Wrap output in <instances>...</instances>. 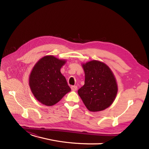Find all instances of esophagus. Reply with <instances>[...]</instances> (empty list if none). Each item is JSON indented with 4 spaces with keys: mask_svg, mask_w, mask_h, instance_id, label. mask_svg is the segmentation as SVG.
Wrapping results in <instances>:
<instances>
[{
    "mask_svg": "<svg viewBox=\"0 0 149 149\" xmlns=\"http://www.w3.org/2000/svg\"><path fill=\"white\" fill-rule=\"evenodd\" d=\"M71 88V90H73V91H76V90L78 89V87L76 86H72Z\"/></svg>",
    "mask_w": 149,
    "mask_h": 149,
    "instance_id": "obj_1",
    "label": "esophagus"
}]
</instances>
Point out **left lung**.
<instances>
[{
  "label": "left lung",
  "instance_id": "left-lung-1",
  "mask_svg": "<svg viewBox=\"0 0 149 149\" xmlns=\"http://www.w3.org/2000/svg\"><path fill=\"white\" fill-rule=\"evenodd\" d=\"M84 84L78 93L87 109L97 112L109 107L118 93V84L110 68L104 63L92 60L82 64Z\"/></svg>",
  "mask_w": 149,
  "mask_h": 149
}]
</instances>
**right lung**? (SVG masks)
Returning <instances> with one entry per match:
<instances>
[{"instance_id": "1", "label": "right lung", "mask_w": 149, "mask_h": 149, "mask_svg": "<svg viewBox=\"0 0 149 149\" xmlns=\"http://www.w3.org/2000/svg\"><path fill=\"white\" fill-rule=\"evenodd\" d=\"M66 62L53 55L40 59L29 76V86L35 97L43 104L51 106L59 102L71 91L61 68Z\"/></svg>"}]
</instances>
